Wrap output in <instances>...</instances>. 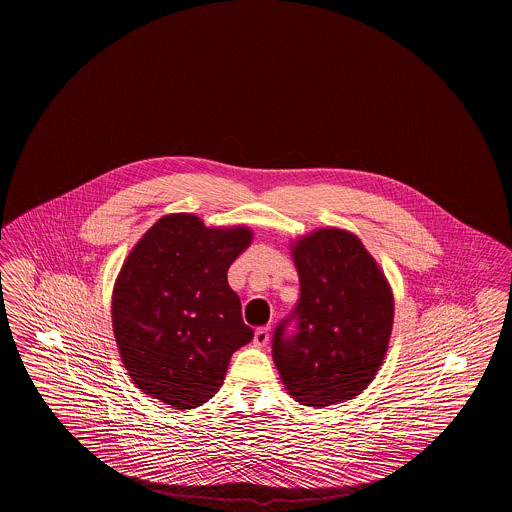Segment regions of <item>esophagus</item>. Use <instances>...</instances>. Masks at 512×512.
Masks as SVG:
<instances>
[{"label": "esophagus", "mask_w": 512, "mask_h": 512, "mask_svg": "<svg viewBox=\"0 0 512 512\" xmlns=\"http://www.w3.org/2000/svg\"><path fill=\"white\" fill-rule=\"evenodd\" d=\"M269 341V329L268 327H260V329H256V333H254V347H258V349H262V347H266Z\"/></svg>", "instance_id": "1"}]
</instances>
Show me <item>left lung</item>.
I'll list each match as a JSON object with an SVG mask.
<instances>
[{
  "label": "left lung",
  "instance_id": "obj_1",
  "mask_svg": "<svg viewBox=\"0 0 512 512\" xmlns=\"http://www.w3.org/2000/svg\"><path fill=\"white\" fill-rule=\"evenodd\" d=\"M300 296L296 333H273V362L296 403L323 408L360 395L389 349L395 300L385 273L347 229L320 227L291 243Z\"/></svg>",
  "mask_w": 512,
  "mask_h": 512
}]
</instances>
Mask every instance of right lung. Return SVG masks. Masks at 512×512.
<instances>
[{
  "label": "right lung",
  "instance_id": "add662e5",
  "mask_svg": "<svg viewBox=\"0 0 512 512\" xmlns=\"http://www.w3.org/2000/svg\"><path fill=\"white\" fill-rule=\"evenodd\" d=\"M254 239L244 225L163 216L133 246L113 285L111 323L136 387L177 410L210 401L231 356L252 341L227 269Z\"/></svg>",
  "mask_w": 512,
  "mask_h": 512
}]
</instances>
